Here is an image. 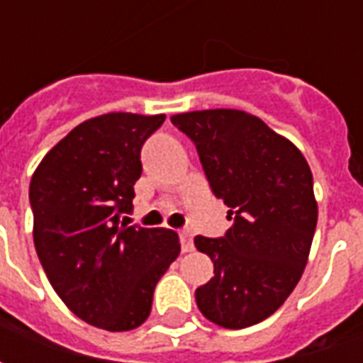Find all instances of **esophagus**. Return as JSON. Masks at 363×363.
<instances>
[{
    "instance_id": "1",
    "label": "esophagus",
    "mask_w": 363,
    "mask_h": 363,
    "mask_svg": "<svg viewBox=\"0 0 363 363\" xmlns=\"http://www.w3.org/2000/svg\"><path fill=\"white\" fill-rule=\"evenodd\" d=\"M181 247H182V252H190L194 249V243H192V233H190L189 229H182L181 233Z\"/></svg>"
}]
</instances>
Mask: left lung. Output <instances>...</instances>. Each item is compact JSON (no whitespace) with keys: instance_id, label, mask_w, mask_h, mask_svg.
Returning a JSON list of instances; mask_svg holds the SVG:
<instances>
[{"instance_id":"left-lung-1","label":"left lung","mask_w":363,"mask_h":363,"mask_svg":"<svg viewBox=\"0 0 363 363\" xmlns=\"http://www.w3.org/2000/svg\"><path fill=\"white\" fill-rule=\"evenodd\" d=\"M171 122L194 142L216 198L233 225L194 245L213 262L198 309L223 328L270 317L294 291L317 228L313 174L303 153L259 116L235 108L182 112Z\"/></svg>"}]
</instances>
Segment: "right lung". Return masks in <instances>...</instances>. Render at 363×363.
Here are the masks:
<instances>
[{
    "label": "right lung",
    "mask_w": 363,
    "mask_h": 363,
    "mask_svg": "<svg viewBox=\"0 0 363 363\" xmlns=\"http://www.w3.org/2000/svg\"><path fill=\"white\" fill-rule=\"evenodd\" d=\"M165 114L108 112L75 126L30 179L33 237L67 309L93 327L132 330L150 317L153 289L179 252L171 229L120 221L132 212L140 151Z\"/></svg>",
    "instance_id": "obj_1"
}]
</instances>
